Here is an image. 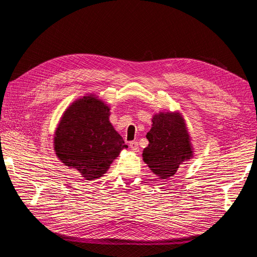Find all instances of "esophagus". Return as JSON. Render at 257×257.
<instances>
[{
	"label": "esophagus",
	"instance_id": "1",
	"mask_svg": "<svg viewBox=\"0 0 257 257\" xmlns=\"http://www.w3.org/2000/svg\"><path fill=\"white\" fill-rule=\"evenodd\" d=\"M130 148L134 152H138L139 151V147H138V143L137 142H131L130 143Z\"/></svg>",
	"mask_w": 257,
	"mask_h": 257
}]
</instances>
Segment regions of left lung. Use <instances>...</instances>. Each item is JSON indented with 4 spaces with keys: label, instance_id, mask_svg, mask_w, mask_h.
<instances>
[{
    "label": "left lung",
    "instance_id": "obj_1",
    "mask_svg": "<svg viewBox=\"0 0 257 257\" xmlns=\"http://www.w3.org/2000/svg\"><path fill=\"white\" fill-rule=\"evenodd\" d=\"M152 122L146 136L149 145L144 149V161L160 179L173 177L182 162L193 157L184 120L178 112H160Z\"/></svg>",
    "mask_w": 257,
    "mask_h": 257
}]
</instances>
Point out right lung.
Here are the masks:
<instances>
[{
	"label": "right lung",
	"mask_w": 257,
	"mask_h": 257,
	"mask_svg": "<svg viewBox=\"0 0 257 257\" xmlns=\"http://www.w3.org/2000/svg\"><path fill=\"white\" fill-rule=\"evenodd\" d=\"M126 147L109 122V108L93 95L67 108L54 135L57 157L85 180L102 177Z\"/></svg>",
	"instance_id": "1"
}]
</instances>
